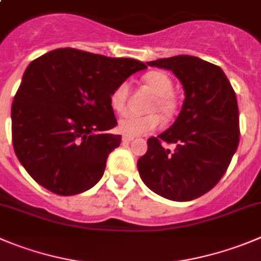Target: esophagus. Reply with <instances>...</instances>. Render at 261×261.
Listing matches in <instances>:
<instances>
[{
  "label": "esophagus",
  "mask_w": 261,
  "mask_h": 261,
  "mask_svg": "<svg viewBox=\"0 0 261 261\" xmlns=\"http://www.w3.org/2000/svg\"><path fill=\"white\" fill-rule=\"evenodd\" d=\"M131 140H134V136H128V135L122 136V143H130Z\"/></svg>",
  "instance_id": "obj_1"
}]
</instances>
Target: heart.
I'll use <instances>...</instances> for the list:
<instances>
[{
  "label": "heart",
  "mask_w": 261,
  "mask_h": 261,
  "mask_svg": "<svg viewBox=\"0 0 261 261\" xmlns=\"http://www.w3.org/2000/svg\"><path fill=\"white\" fill-rule=\"evenodd\" d=\"M144 84L154 92L150 111H158L166 118L171 117L176 112L177 103L172 95V81L167 73L162 70H152L143 77ZM130 86L127 82H121L113 89L109 95V104L116 113H123L126 111ZM160 126V116L157 113L135 116L128 114L122 117L117 123V130L123 135L139 136L144 135L149 131L155 130Z\"/></svg>",
  "instance_id": "b5f03b06"
}]
</instances>
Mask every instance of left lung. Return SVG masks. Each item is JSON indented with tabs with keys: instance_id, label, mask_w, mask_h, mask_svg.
<instances>
[{
	"instance_id": "left-lung-1",
	"label": "left lung",
	"mask_w": 261,
	"mask_h": 261,
	"mask_svg": "<svg viewBox=\"0 0 261 261\" xmlns=\"http://www.w3.org/2000/svg\"><path fill=\"white\" fill-rule=\"evenodd\" d=\"M171 70L186 99L175 122L157 138L138 161L145 186L176 202L207 193L225 174L240 143V114L236 92L220 67L191 55L148 62ZM175 144L172 152L162 142Z\"/></svg>"
}]
</instances>
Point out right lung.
Listing matches in <instances>:
<instances>
[{
  "instance_id": "1",
  "label": "right lung",
  "mask_w": 261,
  "mask_h": 261,
  "mask_svg": "<svg viewBox=\"0 0 261 261\" xmlns=\"http://www.w3.org/2000/svg\"><path fill=\"white\" fill-rule=\"evenodd\" d=\"M147 68L130 58L75 48L48 51L27 67L11 107L15 154L43 188L59 196L89 191L121 144L109 95Z\"/></svg>"
}]
</instances>
